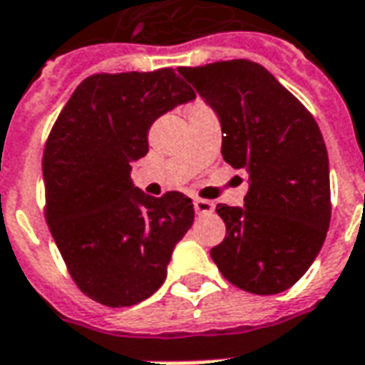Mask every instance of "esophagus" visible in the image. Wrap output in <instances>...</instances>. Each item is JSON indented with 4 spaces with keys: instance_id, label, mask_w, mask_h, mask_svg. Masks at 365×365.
I'll return each mask as SVG.
<instances>
[{
    "instance_id": "1",
    "label": "esophagus",
    "mask_w": 365,
    "mask_h": 365,
    "mask_svg": "<svg viewBox=\"0 0 365 365\" xmlns=\"http://www.w3.org/2000/svg\"><path fill=\"white\" fill-rule=\"evenodd\" d=\"M193 207H195L197 215H210L215 210V203L207 201V199H193Z\"/></svg>"
}]
</instances>
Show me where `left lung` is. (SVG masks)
<instances>
[{
	"mask_svg": "<svg viewBox=\"0 0 365 365\" xmlns=\"http://www.w3.org/2000/svg\"><path fill=\"white\" fill-rule=\"evenodd\" d=\"M178 73L217 112L224 160L250 174L244 207H217L226 237L210 257L245 292H284L312 267L331 222L329 156L319 125L250 59Z\"/></svg>",
	"mask_w": 365,
	"mask_h": 365,
	"instance_id": "left-lung-1",
	"label": "left lung"
}]
</instances>
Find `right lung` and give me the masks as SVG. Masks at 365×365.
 Returning <instances> with one entry per match:
<instances>
[{
    "instance_id": "obj_1",
    "label": "right lung",
    "mask_w": 365,
    "mask_h": 365,
    "mask_svg": "<svg viewBox=\"0 0 365 365\" xmlns=\"http://www.w3.org/2000/svg\"><path fill=\"white\" fill-rule=\"evenodd\" d=\"M193 98L172 67L98 73L75 88L50 131L46 222L75 284L102 306L153 296L193 224L190 197H150L129 178L131 162L148 153L150 125Z\"/></svg>"
}]
</instances>
